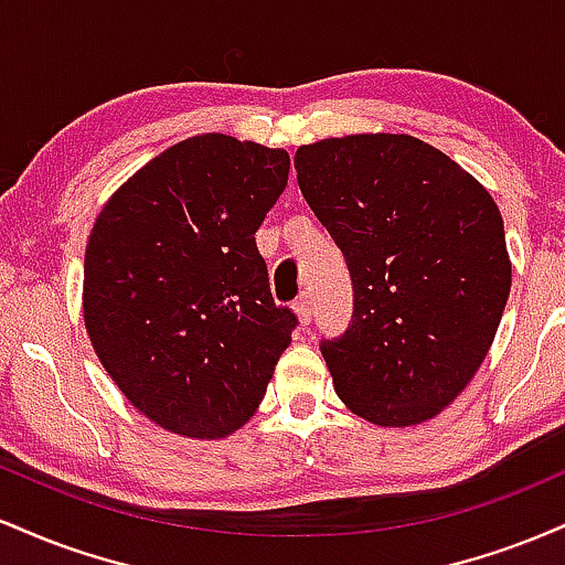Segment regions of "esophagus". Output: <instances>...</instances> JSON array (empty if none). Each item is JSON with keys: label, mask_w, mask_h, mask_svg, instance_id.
<instances>
[{"label": "esophagus", "mask_w": 565, "mask_h": 565, "mask_svg": "<svg viewBox=\"0 0 565 565\" xmlns=\"http://www.w3.org/2000/svg\"><path fill=\"white\" fill-rule=\"evenodd\" d=\"M295 316H297V321L302 323V327H308L310 323V319H313V308H310V295H302L300 300L295 302Z\"/></svg>", "instance_id": "1"}]
</instances>
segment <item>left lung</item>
Listing matches in <instances>:
<instances>
[{"instance_id": "left-lung-1", "label": "left lung", "mask_w": 565, "mask_h": 565, "mask_svg": "<svg viewBox=\"0 0 565 565\" xmlns=\"http://www.w3.org/2000/svg\"><path fill=\"white\" fill-rule=\"evenodd\" d=\"M295 170L353 278V323L321 345L337 395L380 427L438 417L476 377L510 295L494 199L412 135L310 142Z\"/></svg>"}]
</instances>
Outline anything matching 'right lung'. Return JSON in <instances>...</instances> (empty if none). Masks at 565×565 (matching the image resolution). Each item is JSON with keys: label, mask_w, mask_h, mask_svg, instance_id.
<instances>
[{"label": "right lung", "mask_w": 565, "mask_h": 565, "mask_svg": "<svg viewBox=\"0 0 565 565\" xmlns=\"http://www.w3.org/2000/svg\"><path fill=\"white\" fill-rule=\"evenodd\" d=\"M287 180L284 148L206 132L140 167L95 217L89 342L129 404L174 436L244 427L289 348L297 319L276 308L255 244Z\"/></svg>", "instance_id": "obj_1"}]
</instances>
